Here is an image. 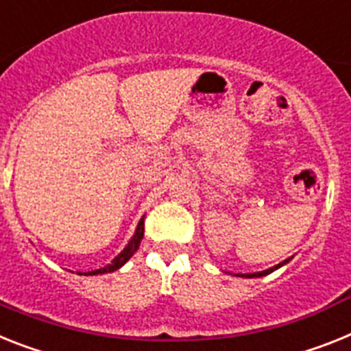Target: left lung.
Listing matches in <instances>:
<instances>
[{
  "instance_id": "1",
  "label": "left lung",
  "mask_w": 351,
  "mask_h": 351,
  "mask_svg": "<svg viewBox=\"0 0 351 351\" xmlns=\"http://www.w3.org/2000/svg\"><path fill=\"white\" fill-rule=\"evenodd\" d=\"M285 262H289V261H284L282 262V264H278V266H275V267H271V269H266V271H261V273H250V275H239V276H246V278H255V276H264V275H269L271 271H275L276 267H280V266H284Z\"/></svg>"
}]
</instances>
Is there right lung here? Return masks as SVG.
Here are the masks:
<instances>
[{
	"mask_svg": "<svg viewBox=\"0 0 351 351\" xmlns=\"http://www.w3.org/2000/svg\"><path fill=\"white\" fill-rule=\"evenodd\" d=\"M143 237H144V219H141L139 226H137L135 235L132 237V241L128 243V246H126V248L123 250V252H121L119 255H117V257L114 258L110 264H108V266L101 267V269L89 271V273H85V275H103V273H112V271L119 269V267L123 266V264H125V262L128 261V258H130L135 252H137V250H139V244H141V241H143Z\"/></svg>",
	"mask_w": 351,
	"mask_h": 351,
	"instance_id": "right-lung-1",
	"label": "right lung"
}]
</instances>
